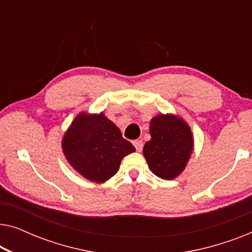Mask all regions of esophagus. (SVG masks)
Masks as SVG:
<instances>
[{"label": "esophagus", "mask_w": 252, "mask_h": 252, "mask_svg": "<svg viewBox=\"0 0 252 252\" xmlns=\"http://www.w3.org/2000/svg\"><path fill=\"white\" fill-rule=\"evenodd\" d=\"M133 144H134V147H135V149H136V151H142V149H143V142L141 140H136V141H134L133 142Z\"/></svg>", "instance_id": "obj_1"}]
</instances>
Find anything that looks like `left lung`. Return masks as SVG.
Returning <instances> with one entry per match:
<instances>
[{"mask_svg":"<svg viewBox=\"0 0 252 252\" xmlns=\"http://www.w3.org/2000/svg\"><path fill=\"white\" fill-rule=\"evenodd\" d=\"M151 140L143 147V156L155 175L173 180L181 174L194 149L190 127L180 117L158 115L150 122Z\"/></svg>","mask_w":252,"mask_h":252,"instance_id":"8db88e82","label":"left lung"}]
</instances>
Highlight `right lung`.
Instances as JSON below:
<instances>
[{"instance_id": "obj_1", "label": "right lung", "mask_w": 252, "mask_h": 252, "mask_svg": "<svg viewBox=\"0 0 252 252\" xmlns=\"http://www.w3.org/2000/svg\"><path fill=\"white\" fill-rule=\"evenodd\" d=\"M62 148L71 166L87 180L97 184L112 178L123 158L135 151L103 112H81L75 117L64 134Z\"/></svg>"}]
</instances>
